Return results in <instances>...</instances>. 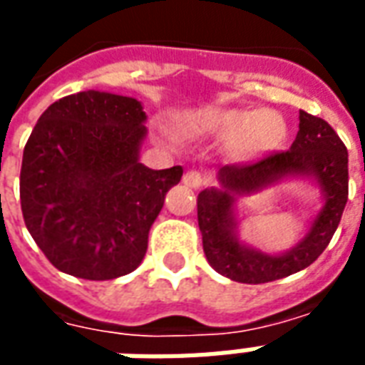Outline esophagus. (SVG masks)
Segmentation results:
<instances>
[{"label":"esophagus","instance_id":"esophagus-1","mask_svg":"<svg viewBox=\"0 0 365 365\" xmlns=\"http://www.w3.org/2000/svg\"><path fill=\"white\" fill-rule=\"evenodd\" d=\"M183 183H185L187 187L199 190V187L205 183V178L199 174L197 170H190V172H185V175H183Z\"/></svg>","mask_w":365,"mask_h":365}]
</instances>
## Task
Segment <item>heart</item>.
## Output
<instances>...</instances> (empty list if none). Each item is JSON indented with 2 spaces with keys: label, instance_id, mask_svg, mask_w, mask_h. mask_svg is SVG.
<instances>
[{
  "label": "heart",
  "instance_id": "heart-1",
  "mask_svg": "<svg viewBox=\"0 0 365 365\" xmlns=\"http://www.w3.org/2000/svg\"><path fill=\"white\" fill-rule=\"evenodd\" d=\"M182 131L197 139L226 141L230 158L247 162L279 150L286 141L288 125L274 110L244 108H201L182 121Z\"/></svg>",
  "mask_w": 365,
  "mask_h": 365
}]
</instances>
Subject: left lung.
<instances>
[{"label":"left lung","instance_id":"obj_1","mask_svg":"<svg viewBox=\"0 0 365 365\" xmlns=\"http://www.w3.org/2000/svg\"><path fill=\"white\" fill-rule=\"evenodd\" d=\"M286 177L313 179L320 185L324 207L292 250L271 256L239 240L235 201ZM217 180L218 187L203 190L197 197L205 257L222 277L263 284L306 269L325 251L348 201V150L325 120L299 110V131L292 147L257 162L222 166Z\"/></svg>","mask_w":365,"mask_h":365}]
</instances>
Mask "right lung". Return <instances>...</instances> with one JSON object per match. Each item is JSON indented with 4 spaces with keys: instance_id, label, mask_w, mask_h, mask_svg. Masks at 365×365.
I'll list each match as a JSON object with an SVG mask.
<instances>
[{
    "instance_id": "obj_1",
    "label": "right lung",
    "mask_w": 365,
    "mask_h": 365,
    "mask_svg": "<svg viewBox=\"0 0 365 365\" xmlns=\"http://www.w3.org/2000/svg\"><path fill=\"white\" fill-rule=\"evenodd\" d=\"M141 102L83 91L53 102L24 145L21 209L42 253L61 272L112 280L135 271L148 230L183 168L139 162Z\"/></svg>"
}]
</instances>
